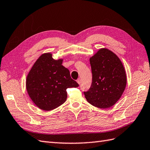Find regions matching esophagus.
<instances>
[{"instance_id": "esophagus-1", "label": "esophagus", "mask_w": 150, "mask_h": 150, "mask_svg": "<svg viewBox=\"0 0 150 150\" xmlns=\"http://www.w3.org/2000/svg\"><path fill=\"white\" fill-rule=\"evenodd\" d=\"M76 82H78L79 84H81V79H78L77 80H76Z\"/></svg>"}]
</instances>
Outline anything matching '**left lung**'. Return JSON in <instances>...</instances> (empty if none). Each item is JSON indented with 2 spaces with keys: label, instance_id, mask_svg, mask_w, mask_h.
Returning <instances> with one entry per match:
<instances>
[{
  "label": "left lung",
  "instance_id": "8db88e82",
  "mask_svg": "<svg viewBox=\"0 0 150 150\" xmlns=\"http://www.w3.org/2000/svg\"><path fill=\"white\" fill-rule=\"evenodd\" d=\"M92 83L83 91L92 105L106 109L114 105L122 95L127 84V76L122 62L112 52L102 48L90 58Z\"/></svg>",
  "mask_w": 150,
  "mask_h": 150
}]
</instances>
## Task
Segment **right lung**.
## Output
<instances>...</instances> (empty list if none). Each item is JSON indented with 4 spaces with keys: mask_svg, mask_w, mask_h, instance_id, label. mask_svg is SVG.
I'll return each mask as SVG.
<instances>
[{
    "mask_svg": "<svg viewBox=\"0 0 150 150\" xmlns=\"http://www.w3.org/2000/svg\"><path fill=\"white\" fill-rule=\"evenodd\" d=\"M62 62V59L52 58L50 53L44 54L38 59L27 75V91L41 109L51 110L60 106L67 100V89L79 86Z\"/></svg>",
    "mask_w": 150,
    "mask_h": 150,
    "instance_id": "right-lung-1",
    "label": "right lung"
}]
</instances>
